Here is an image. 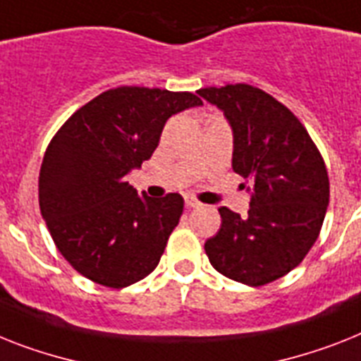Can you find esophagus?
<instances>
[{
    "mask_svg": "<svg viewBox=\"0 0 361 361\" xmlns=\"http://www.w3.org/2000/svg\"><path fill=\"white\" fill-rule=\"evenodd\" d=\"M199 207V202L192 197H186V208H195Z\"/></svg>",
    "mask_w": 361,
    "mask_h": 361,
    "instance_id": "1",
    "label": "esophagus"
}]
</instances>
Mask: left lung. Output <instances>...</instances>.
I'll use <instances>...</instances> for the list:
<instances>
[{
  "mask_svg": "<svg viewBox=\"0 0 361 361\" xmlns=\"http://www.w3.org/2000/svg\"><path fill=\"white\" fill-rule=\"evenodd\" d=\"M197 94L231 123L232 169L252 192L245 217L219 208L221 228L204 251L232 281L269 284L299 266L319 236L330 197L324 160L297 116L260 88L240 82Z\"/></svg>",
  "mask_w": 361,
  "mask_h": 361,
  "instance_id": "1",
  "label": "left lung"
}]
</instances>
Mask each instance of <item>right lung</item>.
I'll return each mask as SVG.
<instances>
[{"label": "right lung", "instance_id": "1", "mask_svg": "<svg viewBox=\"0 0 361 361\" xmlns=\"http://www.w3.org/2000/svg\"><path fill=\"white\" fill-rule=\"evenodd\" d=\"M199 105L192 92L120 86L56 130L42 160L38 202L56 249L80 275L120 290L159 266L184 199L138 195L125 175L151 159L171 116Z\"/></svg>", "mask_w": 361, "mask_h": 361}]
</instances>
